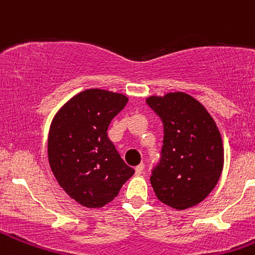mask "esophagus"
Wrapping results in <instances>:
<instances>
[{
  "instance_id": "obj_1",
  "label": "esophagus",
  "mask_w": 255,
  "mask_h": 255,
  "mask_svg": "<svg viewBox=\"0 0 255 255\" xmlns=\"http://www.w3.org/2000/svg\"><path fill=\"white\" fill-rule=\"evenodd\" d=\"M143 171H144V164L143 163L138 164V166L135 167V173H136V175H141V173H143Z\"/></svg>"
}]
</instances>
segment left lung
<instances>
[{
	"label": "left lung",
	"mask_w": 255,
	"mask_h": 255,
	"mask_svg": "<svg viewBox=\"0 0 255 255\" xmlns=\"http://www.w3.org/2000/svg\"><path fill=\"white\" fill-rule=\"evenodd\" d=\"M147 103L164 130L161 162L150 176L155 197L177 211L197 206L224 170L220 130L207 108L184 92L149 96Z\"/></svg>",
	"instance_id": "1"
}]
</instances>
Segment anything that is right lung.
<instances>
[{
	"label": "right lung",
	"instance_id": "obj_1",
	"mask_svg": "<svg viewBox=\"0 0 255 255\" xmlns=\"http://www.w3.org/2000/svg\"><path fill=\"white\" fill-rule=\"evenodd\" d=\"M128 101L123 93L87 89L70 98L52 120L49 166L58 185L80 206H106L134 175L107 134Z\"/></svg>",
	"mask_w": 255,
	"mask_h": 255
}]
</instances>
